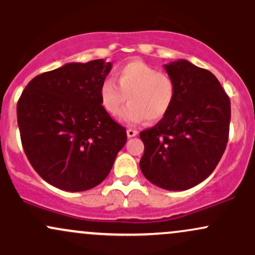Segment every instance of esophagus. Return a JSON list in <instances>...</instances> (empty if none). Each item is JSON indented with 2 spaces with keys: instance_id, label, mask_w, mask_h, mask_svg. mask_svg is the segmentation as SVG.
<instances>
[{
  "instance_id": "34e87169",
  "label": "esophagus",
  "mask_w": 255,
  "mask_h": 255,
  "mask_svg": "<svg viewBox=\"0 0 255 255\" xmlns=\"http://www.w3.org/2000/svg\"><path fill=\"white\" fill-rule=\"evenodd\" d=\"M136 134H137V130H135V129H131V128H128V129H127V135H128V137L135 136Z\"/></svg>"
}]
</instances>
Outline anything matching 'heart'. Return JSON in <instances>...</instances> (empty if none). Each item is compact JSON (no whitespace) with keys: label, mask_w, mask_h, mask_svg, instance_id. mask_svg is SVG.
<instances>
[{"label":"heart","mask_w":255,"mask_h":255,"mask_svg":"<svg viewBox=\"0 0 255 255\" xmlns=\"http://www.w3.org/2000/svg\"><path fill=\"white\" fill-rule=\"evenodd\" d=\"M118 84L105 79L99 86V101L110 115H115L126 99L129 101L120 111V121L128 125L158 121L170 110L176 95L175 81L169 74L158 72L141 60L122 66L116 73Z\"/></svg>","instance_id":"b5f03b06"}]
</instances>
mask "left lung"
Listing matches in <instances>:
<instances>
[{
  "mask_svg": "<svg viewBox=\"0 0 255 255\" xmlns=\"http://www.w3.org/2000/svg\"><path fill=\"white\" fill-rule=\"evenodd\" d=\"M176 86L174 103L152 128L142 130L140 169L166 191H186L209 177L227 147L230 101L218 79L187 60L164 66Z\"/></svg>",
  "mask_w": 255,
  "mask_h": 255,
  "instance_id": "8db88e82",
  "label": "left lung"
}]
</instances>
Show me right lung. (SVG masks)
<instances>
[{"label":"right lung","mask_w":255,"mask_h":255,"mask_svg":"<svg viewBox=\"0 0 255 255\" xmlns=\"http://www.w3.org/2000/svg\"><path fill=\"white\" fill-rule=\"evenodd\" d=\"M113 64L67 63L33 78L16 105L22 147L51 186L67 192L93 188L109 175L127 131L99 101Z\"/></svg>","instance_id":"add662e5"}]
</instances>
